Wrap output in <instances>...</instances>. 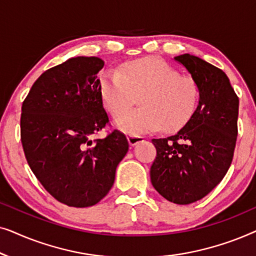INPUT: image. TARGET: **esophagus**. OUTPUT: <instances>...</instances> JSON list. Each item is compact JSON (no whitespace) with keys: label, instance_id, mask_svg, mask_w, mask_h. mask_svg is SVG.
<instances>
[{"label":"esophagus","instance_id":"34e87169","mask_svg":"<svg viewBox=\"0 0 256 256\" xmlns=\"http://www.w3.org/2000/svg\"><path fill=\"white\" fill-rule=\"evenodd\" d=\"M128 142H129V144L130 146H136L138 144V143H140V142H142L143 141V136H140V135H128Z\"/></svg>","mask_w":256,"mask_h":256}]
</instances>
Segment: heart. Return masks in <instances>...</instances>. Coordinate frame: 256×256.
<instances>
[{"label":"heart","instance_id":"1","mask_svg":"<svg viewBox=\"0 0 256 256\" xmlns=\"http://www.w3.org/2000/svg\"><path fill=\"white\" fill-rule=\"evenodd\" d=\"M104 107L118 114L141 95L138 110L118 115L115 124L129 134L155 130L174 132L188 124L198 104L199 88L191 76L156 58L127 62L121 71L110 70L101 76Z\"/></svg>","mask_w":256,"mask_h":256}]
</instances>
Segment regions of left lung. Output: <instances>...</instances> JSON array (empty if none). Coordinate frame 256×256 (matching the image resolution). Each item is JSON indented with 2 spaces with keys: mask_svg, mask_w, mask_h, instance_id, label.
I'll return each mask as SVG.
<instances>
[{
  "mask_svg": "<svg viewBox=\"0 0 256 256\" xmlns=\"http://www.w3.org/2000/svg\"><path fill=\"white\" fill-rule=\"evenodd\" d=\"M199 88V104L188 124L166 138H152V186L166 200L186 205L204 198L232 163L238 136L239 98L226 73L191 54L174 57Z\"/></svg>",
  "mask_w": 256,
  "mask_h": 256,
  "instance_id": "1",
  "label": "left lung"
}]
</instances>
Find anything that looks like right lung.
Instances as JSON below:
<instances>
[{
    "instance_id": "obj_1",
    "label": "right lung",
    "mask_w": 256,
    "mask_h": 256,
    "mask_svg": "<svg viewBox=\"0 0 256 256\" xmlns=\"http://www.w3.org/2000/svg\"><path fill=\"white\" fill-rule=\"evenodd\" d=\"M98 57H76L42 73L22 104L20 141L30 169L54 199L72 208L99 202L129 149L102 106Z\"/></svg>"
}]
</instances>
